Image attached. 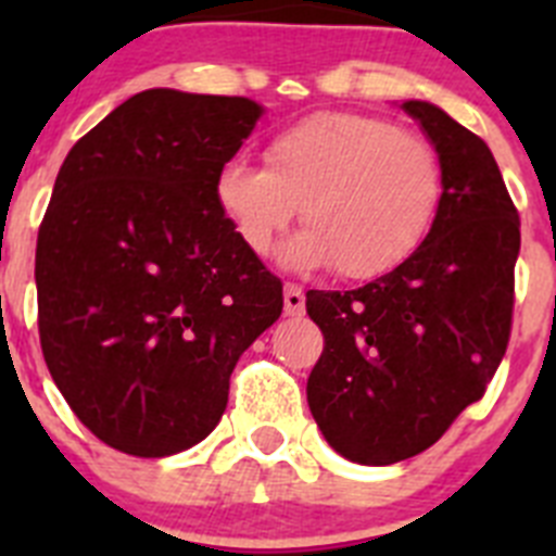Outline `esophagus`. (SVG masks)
I'll use <instances>...</instances> for the list:
<instances>
[{
	"label": "esophagus",
	"instance_id": "34e87169",
	"mask_svg": "<svg viewBox=\"0 0 556 556\" xmlns=\"http://www.w3.org/2000/svg\"><path fill=\"white\" fill-rule=\"evenodd\" d=\"M283 308H287L289 317H301L303 308H306V294L298 283H287L283 287Z\"/></svg>",
	"mask_w": 556,
	"mask_h": 556
}]
</instances>
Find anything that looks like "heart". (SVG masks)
I'll return each mask as SVG.
<instances>
[{
	"label": "heart",
	"mask_w": 556,
	"mask_h": 556,
	"mask_svg": "<svg viewBox=\"0 0 556 556\" xmlns=\"http://www.w3.org/2000/svg\"><path fill=\"white\" fill-rule=\"evenodd\" d=\"M445 194L437 147L420 132L367 113H312L275 132L264 169L228 164L217 200L236 233L264 255L301 211L292 267H326L348 281L392 273L420 250Z\"/></svg>",
	"instance_id": "b5f03b06"
}]
</instances>
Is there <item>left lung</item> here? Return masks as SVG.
Returning a JSON list of instances; mask_svg holds the SVG:
<instances>
[{
	"mask_svg": "<svg viewBox=\"0 0 556 556\" xmlns=\"http://www.w3.org/2000/svg\"><path fill=\"white\" fill-rule=\"evenodd\" d=\"M445 169L434 228L409 262L351 292H306L320 326L308 409L358 465L409 459L476 404L507 353L520 219L484 141L409 100Z\"/></svg>",
	"mask_w": 556,
	"mask_h": 556,
	"instance_id": "1",
	"label": "left lung"
}]
</instances>
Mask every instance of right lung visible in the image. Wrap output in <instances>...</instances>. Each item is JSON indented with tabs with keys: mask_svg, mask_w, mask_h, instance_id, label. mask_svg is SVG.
Listing matches in <instances>:
<instances>
[{
	"mask_svg": "<svg viewBox=\"0 0 556 556\" xmlns=\"http://www.w3.org/2000/svg\"><path fill=\"white\" fill-rule=\"evenodd\" d=\"M262 116L244 97L150 88L83 136L38 228V337L97 440L132 456L198 445L236 362L283 308L217 178Z\"/></svg>",
	"mask_w": 556,
	"mask_h": 556,
	"instance_id": "1",
	"label": "right lung"
}]
</instances>
